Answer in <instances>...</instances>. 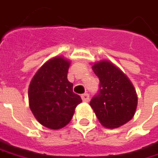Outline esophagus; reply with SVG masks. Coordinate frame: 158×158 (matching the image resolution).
<instances>
[{"label": "esophagus", "mask_w": 158, "mask_h": 158, "mask_svg": "<svg viewBox=\"0 0 158 158\" xmlns=\"http://www.w3.org/2000/svg\"><path fill=\"white\" fill-rule=\"evenodd\" d=\"M81 98L83 100V102H89V94H83L81 95Z\"/></svg>", "instance_id": "34e87169"}]
</instances>
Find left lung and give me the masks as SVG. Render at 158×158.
Here are the masks:
<instances>
[{
    "instance_id": "1",
    "label": "left lung",
    "mask_w": 158,
    "mask_h": 158,
    "mask_svg": "<svg viewBox=\"0 0 158 158\" xmlns=\"http://www.w3.org/2000/svg\"><path fill=\"white\" fill-rule=\"evenodd\" d=\"M99 78V94L90 102L99 122L106 128H118L134 118L138 97L134 85L118 66L109 60L92 66Z\"/></svg>"
}]
</instances>
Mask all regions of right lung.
<instances>
[{
    "instance_id": "right-lung-1",
    "label": "right lung",
    "mask_w": 158,
    "mask_h": 158,
    "mask_svg": "<svg viewBox=\"0 0 158 158\" xmlns=\"http://www.w3.org/2000/svg\"><path fill=\"white\" fill-rule=\"evenodd\" d=\"M71 61L56 56L47 61L32 77L29 89V106L43 127L58 130L70 123L75 108L82 100L72 91L67 79Z\"/></svg>"
}]
</instances>
